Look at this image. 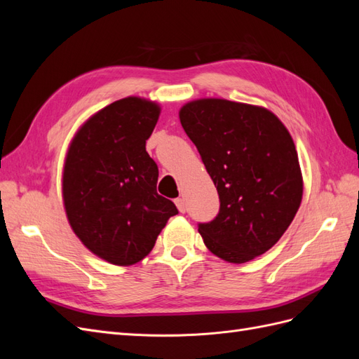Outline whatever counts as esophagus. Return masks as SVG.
<instances>
[{
    "instance_id": "obj_1",
    "label": "esophagus",
    "mask_w": 359,
    "mask_h": 359,
    "mask_svg": "<svg viewBox=\"0 0 359 359\" xmlns=\"http://www.w3.org/2000/svg\"><path fill=\"white\" fill-rule=\"evenodd\" d=\"M175 205H177V208H178V211L180 212H186V210H187V205H186V201L184 199H181V198H178V199H175Z\"/></svg>"
}]
</instances>
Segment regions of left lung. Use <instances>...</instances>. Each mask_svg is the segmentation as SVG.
<instances>
[{
	"mask_svg": "<svg viewBox=\"0 0 359 359\" xmlns=\"http://www.w3.org/2000/svg\"><path fill=\"white\" fill-rule=\"evenodd\" d=\"M220 198V211L199 233L231 264L264 255L286 232L302 199V173L285 124L262 106L199 99L180 109Z\"/></svg>",
	"mask_w": 359,
	"mask_h": 359,
	"instance_id": "left-lung-1",
	"label": "left lung"
}]
</instances>
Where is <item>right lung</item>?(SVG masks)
Masks as SVG:
<instances>
[{"instance_id": "add662e5", "label": "right lung", "mask_w": 359, "mask_h": 359, "mask_svg": "<svg viewBox=\"0 0 359 359\" xmlns=\"http://www.w3.org/2000/svg\"><path fill=\"white\" fill-rule=\"evenodd\" d=\"M160 106L126 97L79 127L62 169V202L73 232L91 253L128 266L153 250L175 203L157 193L158 168L147 139Z\"/></svg>"}]
</instances>
